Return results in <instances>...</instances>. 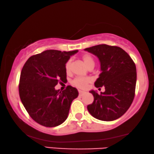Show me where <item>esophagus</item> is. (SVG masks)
Listing matches in <instances>:
<instances>
[{
	"label": "esophagus",
	"instance_id": "34e87169",
	"mask_svg": "<svg viewBox=\"0 0 154 154\" xmlns=\"http://www.w3.org/2000/svg\"><path fill=\"white\" fill-rule=\"evenodd\" d=\"M79 95H80V96H82V95H84V94H85V91H80V90L79 91Z\"/></svg>",
	"mask_w": 154,
	"mask_h": 154
}]
</instances>
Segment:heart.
I'll return each mask as SVG.
<instances>
[{"mask_svg":"<svg viewBox=\"0 0 154 154\" xmlns=\"http://www.w3.org/2000/svg\"><path fill=\"white\" fill-rule=\"evenodd\" d=\"M81 59L82 61L84 62L85 65L90 69V68L94 67L95 65V61L94 58H93L90 54H83ZM71 66H72V61L71 60H67L66 63H65V72L67 74H69L70 71H71ZM91 81V79L90 78H82L79 77L75 78V79L72 80V85H74L75 87L78 88H80V89H85V87L87 86V85Z\"/></svg>","mask_w":154,"mask_h":154,"instance_id":"1","label":"heart"}]
</instances>
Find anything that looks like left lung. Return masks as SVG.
I'll return each instance as SVG.
<instances>
[{
    "mask_svg": "<svg viewBox=\"0 0 154 154\" xmlns=\"http://www.w3.org/2000/svg\"><path fill=\"white\" fill-rule=\"evenodd\" d=\"M85 50L100 60L101 74L95 82V87H105V91L100 94L90 91L94 100L87 106V109L99 120L117 119L127 111L134 100L137 82L135 63L129 54L118 46L100 44Z\"/></svg>",
    "mask_w": 154,
    "mask_h": 154,
    "instance_id": "8db88e82",
    "label": "left lung"
}]
</instances>
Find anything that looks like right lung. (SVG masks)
<instances>
[{
  "label": "right lung",
  "mask_w": 154,
  "mask_h": 154,
  "mask_svg": "<svg viewBox=\"0 0 154 154\" xmlns=\"http://www.w3.org/2000/svg\"><path fill=\"white\" fill-rule=\"evenodd\" d=\"M78 50H48L31 56L20 74L19 94L25 109L39 124L55 127L67 118L70 106L79 95L74 87L56 90L59 82L67 81L65 63Z\"/></svg>",
  "instance_id": "1"
}]
</instances>
